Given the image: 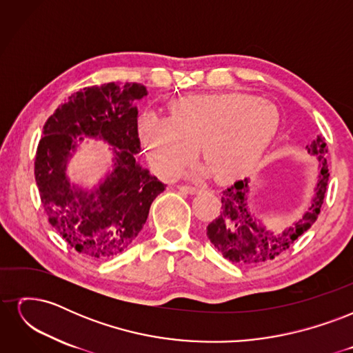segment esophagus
I'll use <instances>...</instances> for the list:
<instances>
[{
  "mask_svg": "<svg viewBox=\"0 0 353 353\" xmlns=\"http://www.w3.org/2000/svg\"><path fill=\"white\" fill-rule=\"evenodd\" d=\"M179 191H183V193H188V194H196L200 191V187L196 185H179Z\"/></svg>",
  "mask_w": 353,
  "mask_h": 353,
  "instance_id": "1",
  "label": "esophagus"
}]
</instances>
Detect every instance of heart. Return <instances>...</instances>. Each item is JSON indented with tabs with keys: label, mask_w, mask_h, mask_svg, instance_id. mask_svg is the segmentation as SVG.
Returning a JSON list of instances; mask_svg holds the SVG:
<instances>
[{
	"label": "heart",
	"mask_w": 353,
	"mask_h": 353,
	"mask_svg": "<svg viewBox=\"0 0 353 353\" xmlns=\"http://www.w3.org/2000/svg\"><path fill=\"white\" fill-rule=\"evenodd\" d=\"M279 126L274 105L249 94L227 92L191 95L176 101L166 117L145 113L140 137L165 176H174L199 153L208 162L191 168V174L225 179L250 169Z\"/></svg>",
	"instance_id": "heart-1"
}]
</instances>
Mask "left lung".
Here are the masks:
<instances>
[{"label":"left lung","mask_w":353,"mask_h":353,"mask_svg":"<svg viewBox=\"0 0 353 353\" xmlns=\"http://www.w3.org/2000/svg\"><path fill=\"white\" fill-rule=\"evenodd\" d=\"M306 150L318 159L319 174L315 194L305 215L280 234L266 231L253 215L248 199L250 194V181L248 178L236 181L222 191L221 212L208 225L206 234L223 258L239 265L268 262L285 252L312 227L321 210L330 176L327 159L324 157L327 153L324 137L318 135L311 144L306 145Z\"/></svg>","instance_id":"left-lung-1"}]
</instances>
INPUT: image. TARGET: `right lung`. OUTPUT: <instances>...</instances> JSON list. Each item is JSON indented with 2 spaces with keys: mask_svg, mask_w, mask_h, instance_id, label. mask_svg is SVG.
Wrapping results in <instances>:
<instances>
[{
  "mask_svg": "<svg viewBox=\"0 0 353 353\" xmlns=\"http://www.w3.org/2000/svg\"><path fill=\"white\" fill-rule=\"evenodd\" d=\"M141 83L110 82L72 94L44 125L35 156V179L48 221L70 248L94 261L126 250L144 227L165 184L138 162L137 100ZM99 137L114 147V170L88 192L70 186L67 159L76 138Z\"/></svg>",
  "mask_w": 353,
  "mask_h": 353,
  "instance_id": "obj_1",
  "label": "right lung"
}]
</instances>
